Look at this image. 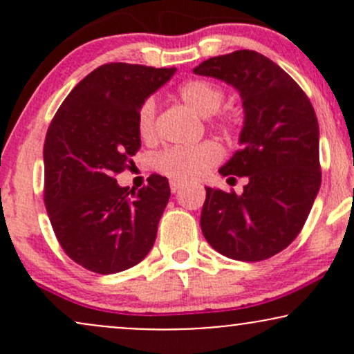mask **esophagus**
I'll list each match as a JSON object with an SVG mask.
<instances>
[{
	"label": "esophagus",
	"instance_id": "34e87169",
	"mask_svg": "<svg viewBox=\"0 0 354 354\" xmlns=\"http://www.w3.org/2000/svg\"><path fill=\"white\" fill-rule=\"evenodd\" d=\"M183 186H185V183H183V181H178V180L169 181V188H171V193H178V191H180Z\"/></svg>",
	"mask_w": 354,
	"mask_h": 354
}]
</instances>
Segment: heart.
Masks as SVG:
<instances>
[{
  "mask_svg": "<svg viewBox=\"0 0 354 354\" xmlns=\"http://www.w3.org/2000/svg\"><path fill=\"white\" fill-rule=\"evenodd\" d=\"M178 95L191 109L201 116H209L216 113V124L223 128H231L234 124V118L230 113H218L225 101V91L221 86L209 80H189L185 81L178 88ZM156 118V104L153 98L143 101L136 116L138 135L141 140L151 141L156 133L154 126ZM223 158L221 146L214 141H203V143L191 146H173L165 149L154 158V168L165 176L173 180H196L203 174L218 165Z\"/></svg>",
  "mask_w": 354,
  "mask_h": 354,
  "instance_id": "heart-1",
  "label": "heart"
}]
</instances>
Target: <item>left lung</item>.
<instances>
[{
    "label": "left lung",
    "instance_id": "left-lung-1",
    "mask_svg": "<svg viewBox=\"0 0 354 354\" xmlns=\"http://www.w3.org/2000/svg\"><path fill=\"white\" fill-rule=\"evenodd\" d=\"M193 71L236 88L245 109L241 149L219 173L246 176L248 185L241 194L206 188L203 234L231 259L271 258L298 236L319 191V126L311 101L286 71L251 50L214 56Z\"/></svg>",
    "mask_w": 354,
    "mask_h": 354
}]
</instances>
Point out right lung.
I'll list each match as a JSON object with an SVG mask.
<instances>
[{
  "instance_id": "obj_1",
  "label": "right lung",
  "mask_w": 354,
  "mask_h": 354,
  "mask_svg": "<svg viewBox=\"0 0 354 354\" xmlns=\"http://www.w3.org/2000/svg\"><path fill=\"white\" fill-rule=\"evenodd\" d=\"M176 68L108 63L71 89L44 140V206L61 248L98 274L138 265L154 245L169 200L168 180L151 174L141 189L115 176L141 148L136 116Z\"/></svg>"
}]
</instances>
